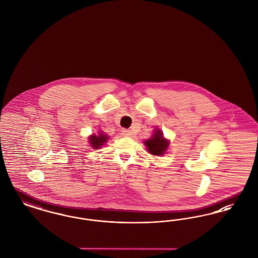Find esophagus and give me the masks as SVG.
<instances>
[{
  "label": "esophagus",
  "mask_w": 258,
  "mask_h": 258,
  "mask_svg": "<svg viewBox=\"0 0 258 258\" xmlns=\"http://www.w3.org/2000/svg\"><path fill=\"white\" fill-rule=\"evenodd\" d=\"M131 131L130 130H127V129H123L122 131H121V135L123 137H130L131 136Z\"/></svg>",
  "instance_id": "esophagus-1"
}]
</instances>
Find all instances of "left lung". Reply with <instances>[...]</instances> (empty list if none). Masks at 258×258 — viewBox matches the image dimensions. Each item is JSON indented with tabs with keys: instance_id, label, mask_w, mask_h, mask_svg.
Here are the masks:
<instances>
[{
	"instance_id": "obj_1",
	"label": "left lung",
	"mask_w": 258,
	"mask_h": 258,
	"mask_svg": "<svg viewBox=\"0 0 258 258\" xmlns=\"http://www.w3.org/2000/svg\"><path fill=\"white\" fill-rule=\"evenodd\" d=\"M145 145L149 149V153L153 155L164 154L165 150L169 147L168 141L163 138V133L160 130H155V134L145 142Z\"/></svg>"
}]
</instances>
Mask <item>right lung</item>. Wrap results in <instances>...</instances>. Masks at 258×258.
<instances>
[{"label":"right lung","instance_id":"right-lung-1","mask_svg":"<svg viewBox=\"0 0 258 258\" xmlns=\"http://www.w3.org/2000/svg\"><path fill=\"white\" fill-rule=\"evenodd\" d=\"M109 138L106 135H103L102 133H100L99 136L92 135L89 138V143L91 144V146L94 149H99L101 146H103L104 143L107 142Z\"/></svg>","mask_w":258,"mask_h":258}]
</instances>
